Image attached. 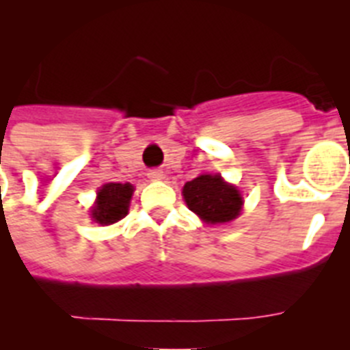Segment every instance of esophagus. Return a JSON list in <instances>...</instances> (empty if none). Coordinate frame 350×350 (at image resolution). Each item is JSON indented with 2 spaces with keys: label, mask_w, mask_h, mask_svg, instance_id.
Listing matches in <instances>:
<instances>
[{
  "label": "esophagus",
  "mask_w": 350,
  "mask_h": 350,
  "mask_svg": "<svg viewBox=\"0 0 350 350\" xmlns=\"http://www.w3.org/2000/svg\"><path fill=\"white\" fill-rule=\"evenodd\" d=\"M147 177L150 178V180H161V178H163V172H161V170H148Z\"/></svg>",
  "instance_id": "34e87169"
}]
</instances>
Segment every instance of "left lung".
I'll list each match as a JSON object with an SVG mask.
<instances>
[{
    "instance_id": "8db88e82",
    "label": "left lung",
    "mask_w": 350,
    "mask_h": 350,
    "mask_svg": "<svg viewBox=\"0 0 350 350\" xmlns=\"http://www.w3.org/2000/svg\"><path fill=\"white\" fill-rule=\"evenodd\" d=\"M184 200L206 224L233 221L242 208V196L219 175H200L184 185Z\"/></svg>"
}]
</instances>
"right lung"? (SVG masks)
Returning a JSON list of instances; mask_svg holds the SVG:
<instances>
[{
	"label": "right lung",
	"mask_w": 350,
	"mask_h": 350,
	"mask_svg": "<svg viewBox=\"0 0 350 350\" xmlns=\"http://www.w3.org/2000/svg\"><path fill=\"white\" fill-rule=\"evenodd\" d=\"M131 194V184H105L98 193V202L92 208L94 221L100 224H113L126 217Z\"/></svg>",
	"instance_id": "add662e5"
}]
</instances>
